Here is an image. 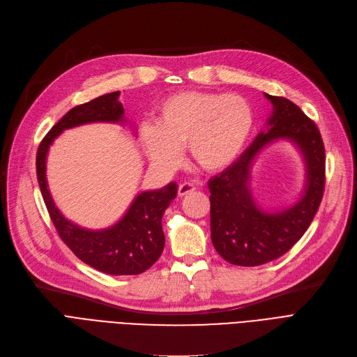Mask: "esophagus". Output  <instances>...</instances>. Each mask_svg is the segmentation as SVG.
Listing matches in <instances>:
<instances>
[{
	"label": "esophagus",
	"instance_id": "34e87169",
	"mask_svg": "<svg viewBox=\"0 0 357 357\" xmlns=\"http://www.w3.org/2000/svg\"><path fill=\"white\" fill-rule=\"evenodd\" d=\"M194 191H195V186H194L192 183L183 182V183L179 185L178 195H179V197H185V195H188V194H191V192H194Z\"/></svg>",
	"mask_w": 357,
	"mask_h": 357
}]
</instances>
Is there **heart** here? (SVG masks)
<instances>
[{"label":"heart","mask_w":357,"mask_h":357,"mask_svg":"<svg viewBox=\"0 0 357 357\" xmlns=\"http://www.w3.org/2000/svg\"><path fill=\"white\" fill-rule=\"evenodd\" d=\"M253 128L250 104L236 93L181 91L158 105L156 121H143L139 137L155 166L172 169L181 146L204 171L230 166L243 152Z\"/></svg>","instance_id":"b5f03b06"}]
</instances>
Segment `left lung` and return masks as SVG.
Masks as SVG:
<instances>
[{
	"mask_svg": "<svg viewBox=\"0 0 357 357\" xmlns=\"http://www.w3.org/2000/svg\"><path fill=\"white\" fill-rule=\"evenodd\" d=\"M264 96L272 112L250 147L210 179L211 240L218 255L237 266H259L285 255L303 237L321 202L326 153L317 126L292 101ZM294 146L305 163L302 194L282 208L265 209L251 190L258 156L275 142Z\"/></svg>",
	"mask_w": 357,
	"mask_h": 357,
	"instance_id": "1",
	"label": "left lung"
}]
</instances>
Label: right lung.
I'll use <instances>...</instances> for the list:
<instances>
[{"instance_id": "right-lung-1", "label": "right lung", "mask_w": 357, "mask_h": 357, "mask_svg": "<svg viewBox=\"0 0 357 357\" xmlns=\"http://www.w3.org/2000/svg\"><path fill=\"white\" fill-rule=\"evenodd\" d=\"M119 97L120 91L104 93L68 111L40 143L36 169L50 218L68 248L86 265L100 272L108 275H139L152 266L163 252L162 217L178 194L176 183L171 182L160 190L142 191L119 221L105 229L92 230L78 226L61 213L52 198L46 178L49 149L65 130L91 123L130 124ZM130 126L133 127V124ZM133 133L136 135L135 128Z\"/></svg>"}]
</instances>
